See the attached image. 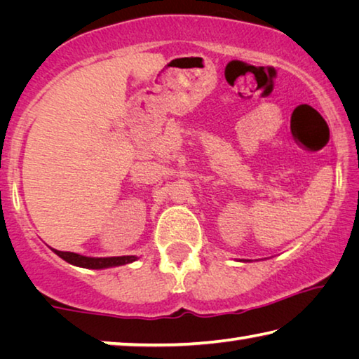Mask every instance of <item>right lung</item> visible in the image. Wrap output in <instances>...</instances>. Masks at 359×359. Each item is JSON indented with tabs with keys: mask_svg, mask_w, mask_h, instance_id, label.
<instances>
[{
	"mask_svg": "<svg viewBox=\"0 0 359 359\" xmlns=\"http://www.w3.org/2000/svg\"><path fill=\"white\" fill-rule=\"evenodd\" d=\"M60 258L68 261L71 264L82 266V267H90V269H102V267H112V266H120V264H128L136 261V257H112V258H88L82 257V255L72 253V252H60L53 250Z\"/></svg>",
	"mask_w": 359,
	"mask_h": 359,
	"instance_id": "add662e5",
	"label": "right lung"
}]
</instances>
